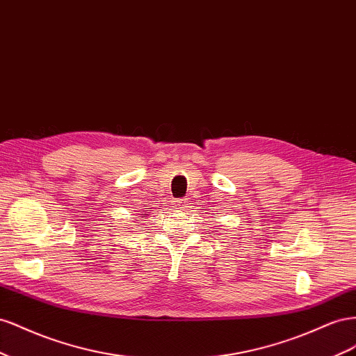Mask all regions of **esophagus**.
I'll list each match as a JSON object with an SVG mask.
<instances>
[{
    "instance_id": "esophagus-1",
    "label": "esophagus",
    "mask_w": 356,
    "mask_h": 356,
    "mask_svg": "<svg viewBox=\"0 0 356 356\" xmlns=\"http://www.w3.org/2000/svg\"><path fill=\"white\" fill-rule=\"evenodd\" d=\"M176 207H177V210H186L188 209V201L185 200V198H180V200H177L176 201Z\"/></svg>"
}]
</instances>
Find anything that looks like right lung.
Wrapping results in <instances>:
<instances>
[{
	"mask_svg": "<svg viewBox=\"0 0 356 356\" xmlns=\"http://www.w3.org/2000/svg\"><path fill=\"white\" fill-rule=\"evenodd\" d=\"M141 218H146V215H145V216H141Z\"/></svg>",
	"mask_w": 356,
	"mask_h": 356,
	"instance_id": "add662e5",
	"label": "right lung"
}]
</instances>
